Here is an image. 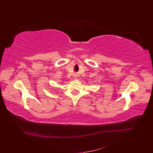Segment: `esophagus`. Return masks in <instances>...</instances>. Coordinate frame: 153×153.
Returning <instances> with one entry per match:
<instances>
[{"instance_id": "1", "label": "esophagus", "mask_w": 153, "mask_h": 153, "mask_svg": "<svg viewBox=\"0 0 153 153\" xmlns=\"http://www.w3.org/2000/svg\"><path fill=\"white\" fill-rule=\"evenodd\" d=\"M75 77H76V76H75Z\"/></svg>"}]
</instances>
